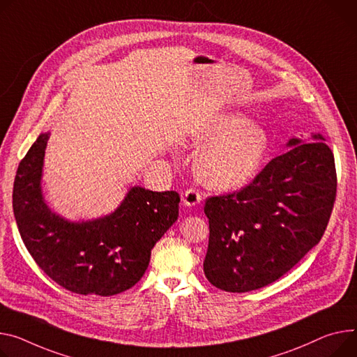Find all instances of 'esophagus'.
Returning <instances> with one entry per match:
<instances>
[{
	"label": "esophagus",
	"instance_id": "esophagus-1",
	"mask_svg": "<svg viewBox=\"0 0 357 357\" xmlns=\"http://www.w3.org/2000/svg\"><path fill=\"white\" fill-rule=\"evenodd\" d=\"M202 200V193L199 190L196 188H187L185 193H184V197H183V202L185 206H196L197 203H200Z\"/></svg>",
	"mask_w": 357,
	"mask_h": 357
}]
</instances>
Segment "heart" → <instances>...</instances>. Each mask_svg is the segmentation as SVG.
Listing matches in <instances>:
<instances>
[{"label":"heart","instance_id":"obj_1","mask_svg":"<svg viewBox=\"0 0 357 357\" xmlns=\"http://www.w3.org/2000/svg\"><path fill=\"white\" fill-rule=\"evenodd\" d=\"M240 114L217 119L203 132L207 146L199 153L195 167L207 187L230 190L250 181L267 151L268 139L259 127Z\"/></svg>","mask_w":357,"mask_h":357}]
</instances>
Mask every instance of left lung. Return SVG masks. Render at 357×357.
Segmentation results:
<instances>
[{
  "mask_svg": "<svg viewBox=\"0 0 357 357\" xmlns=\"http://www.w3.org/2000/svg\"><path fill=\"white\" fill-rule=\"evenodd\" d=\"M291 139L241 190L206 200L210 237L204 274L217 289L244 293L280 279L320 241L336 200L335 155Z\"/></svg>",
  "mask_w": 357,
  "mask_h": 357,
  "instance_id": "8db88e82",
  "label": "left lung"
}]
</instances>
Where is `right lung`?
<instances>
[{
    "mask_svg": "<svg viewBox=\"0 0 357 357\" xmlns=\"http://www.w3.org/2000/svg\"><path fill=\"white\" fill-rule=\"evenodd\" d=\"M48 134L21 160L13 188L18 231L47 276L77 294L114 296L146 273L154 244L178 217L177 191L132 187L121 206L104 218L70 223L51 213L41 195Z\"/></svg>",
    "mask_w": 357,
    "mask_h": 357,
    "instance_id": "right-lung-1",
    "label": "right lung"
}]
</instances>
